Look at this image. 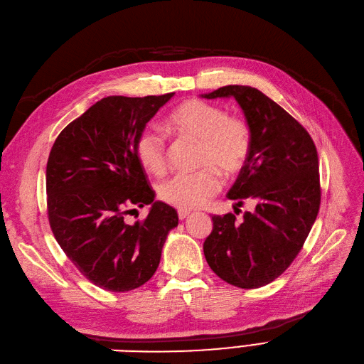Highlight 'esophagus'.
<instances>
[{"mask_svg":"<svg viewBox=\"0 0 364 364\" xmlns=\"http://www.w3.org/2000/svg\"><path fill=\"white\" fill-rule=\"evenodd\" d=\"M188 215H191V211H184V210H178V218L180 220H186Z\"/></svg>","mask_w":364,"mask_h":364,"instance_id":"esophagus-1","label":"esophagus"}]
</instances>
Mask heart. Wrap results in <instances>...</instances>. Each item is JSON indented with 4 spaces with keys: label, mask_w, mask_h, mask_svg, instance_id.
I'll use <instances>...</instances> for the list:
<instances>
[{
    "label": "heart",
    "mask_w": 364,
    "mask_h": 364,
    "mask_svg": "<svg viewBox=\"0 0 364 364\" xmlns=\"http://www.w3.org/2000/svg\"><path fill=\"white\" fill-rule=\"evenodd\" d=\"M168 124L177 135L199 141L198 166L203 168L166 180L159 186V196L178 210H195L220 191L217 170L232 178L244 169L251 153V128L242 117L229 116L223 107L200 100H188L172 109ZM135 149L146 171L154 176L165 172L166 143L159 132L144 129Z\"/></svg>",
    "instance_id": "heart-1"
}]
</instances>
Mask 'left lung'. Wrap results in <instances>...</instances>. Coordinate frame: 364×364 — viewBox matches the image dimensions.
Instances as JSON below:
<instances>
[{
	"mask_svg": "<svg viewBox=\"0 0 364 364\" xmlns=\"http://www.w3.org/2000/svg\"><path fill=\"white\" fill-rule=\"evenodd\" d=\"M203 98H235L251 128L248 162L228 193L238 211L213 215L203 255L223 281L259 289L278 278L302 250L321 200L318 154L308 131L259 89L230 85Z\"/></svg>",
	"mask_w": 364,
	"mask_h": 364,
	"instance_id": "1",
	"label": "left lung"
}]
</instances>
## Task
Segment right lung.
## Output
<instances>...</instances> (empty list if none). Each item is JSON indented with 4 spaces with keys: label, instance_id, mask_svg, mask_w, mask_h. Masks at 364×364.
Here are the masks:
<instances>
[{
    "label": "right lung",
    "instance_id": "obj_1",
    "mask_svg": "<svg viewBox=\"0 0 364 364\" xmlns=\"http://www.w3.org/2000/svg\"><path fill=\"white\" fill-rule=\"evenodd\" d=\"M173 92L107 97L62 131L46 168L47 214L67 257L92 284L123 293L146 284L178 214L154 200L136 156V139ZM151 204L143 222L125 223L134 206Z\"/></svg>",
    "mask_w": 364,
    "mask_h": 364
}]
</instances>
